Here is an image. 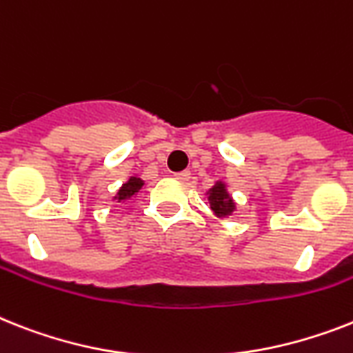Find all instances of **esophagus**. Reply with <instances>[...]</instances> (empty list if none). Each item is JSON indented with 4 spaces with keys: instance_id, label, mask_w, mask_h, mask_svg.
Masks as SVG:
<instances>
[{
    "instance_id": "34e87169",
    "label": "esophagus",
    "mask_w": 353,
    "mask_h": 353,
    "mask_svg": "<svg viewBox=\"0 0 353 353\" xmlns=\"http://www.w3.org/2000/svg\"><path fill=\"white\" fill-rule=\"evenodd\" d=\"M174 179H176V180H182V182H185V180L191 179V173H189L188 170H185V171H179V173H174Z\"/></svg>"
}]
</instances>
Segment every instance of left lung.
<instances>
[{
	"label": "left lung",
	"instance_id": "8db88e82",
	"mask_svg": "<svg viewBox=\"0 0 353 353\" xmlns=\"http://www.w3.org/2000/svg\"><path fill=\"white\" fill-rule=\"evenodd\" d=\"M208 194L209 205H211L212 212H214L218 218H225L234 212L236 203L234 200H232L231 194H229V191H227L225 183L216 182L211 189H209Z\"/></svg>",
	"mask_w": 353,
	"mask_h": 353
}]
</instances>
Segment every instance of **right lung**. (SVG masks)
Wrapping results in <instances>:
<instances>
[{
    "instance_id": "right-lung-1",
    "label": "right lung",
    "mask_w": 353,
    "mask_h": 353,
    "mask_svg": "<svg viewBox=\"0 0 353 353\" xmlns=\"http://www.w3.org/2000/svg\"><path fill=\"white\" fill-rule=\"evenodd\" d=\"M144 185V180L139 179V176H130L126 183H122V188L119 189L117 194L113 196V200H117V202H124V200H130L131 196H135L139 191Z\"/></svg>"
}]
</instances>
